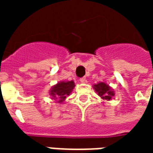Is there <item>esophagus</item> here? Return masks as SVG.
Listing matches in <instances>:
<instances>
[{"label":"esophagus","mask_w":153,"mask_h":153,"mask_svg":"<svg viewBox=\"0 0 153 153\" xmlns=\"http://www.w3.org/2000/svg\"><path fill=\"white\" fill-rule=\"evenodd\" d=\"M79 81L81 82L82 83H84V82H86V77H83V78H81V79H79Z\"/></svg>","instance_id":"obj_1"}]
</instances>
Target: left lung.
Returning <instances> with one entry per match:
<instances>
[{
  "instance_id": "left-lung-1",
  "label": "left lung",
  "mask_w": 153,
  "mask_h": 153,
  "mask_svg": "<svg viewBox=\"0 0 153 153\" xmlns=\"http://www.w3.org/2000/svg\"><path fill=\"white\" fill-rule=\"evenodd\" d=\"M96 93H98V96L103 100L109 101L114 96V90L105 82H99L98 84H94L93 86Z\"/></svg>"
}]
</instances>
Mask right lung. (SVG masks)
<instances>
[{"label": "right lung", "instance_id": "obj_1", "mask_svg": "<svg viewBox=\"0 0 153 153\" xmlns=\"http://www.w3.org/2000/svg\"><path fill=\"white\" fill-rule=\"evenodd\" d=\"M74 86L75 85L73 80L59 82L51 87L49 92V95L51 96V98L56 101L57 103L61 104L62 102H64L67 96L71 94Z\"/></svg>", "mask_w": 153, "mask_h": 153}]
</instances>
